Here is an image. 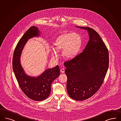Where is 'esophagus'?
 <instances>
[{
    "label": "esophagus",
    "instance_id": "esophagus-1",
    "mask_svg": "<svg viewBox=\"0 0 121 121\" xmlns=\"http://www.w3.org/2000/svg\"><path fill=\"white\" fill-rule=\"evenodd\" d=\"M60 72H61V73H64V72H65V69H63V68L61 69H60Z\"/></svg>",
    "mask_w": 121,
    "mask_h": 121
}]
</instances>
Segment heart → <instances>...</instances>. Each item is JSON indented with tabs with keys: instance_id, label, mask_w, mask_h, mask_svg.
Instances as JSON below:
<instances>
[{
	"instance_id": "obj_1",
	"label": "heart",
	"mask_w": 121,
	"mask_h": 121,
	"mask_svg": "<svg viewBox=\"0 0 121 121\" xmlns=\"http://www.w3.org/2000/svg\"><path fill=\"white\" fill-rule=\"evenodd\" d=\"M55 47H51L50 50L54 57L58 56V51L62 49L64 57L67 59L74 58L80 50L82 45L81 36L76 33L64 34L59 36L55 41Z\"/></svg>"
}]
</instances>
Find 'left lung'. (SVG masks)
<instances>
[{
	"mask_svg": "<svg viewBox=\"0 0 121 121\" xmlns=\"http://www.w3.org/2000/svg\"><path fill=\"white\" fill-rule=\"evenodd\" d=\"M88 32L89 40L83 52L64 63L66 68L67 90L76 100H84L99 89L109 65L108 52L98 34L88 27L76 26Z\"/></svg>",
	"mask_w": 121,
	"mask_h": 121,
	"instance_id": "left-lung-1",
	"label": "left lung"
}]
</instances>
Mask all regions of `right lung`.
<instances>
[{"label":"right lung","instance_id":"obj_1","mask_svg":"<svg viewBox=\"0 0 121 121\" xmlns=\"http://www.w3.org/2000/svg\"><path fill=\"white\" fill-rule=\"evenodd\" d=\"M39 37L41 33L38 27L33 26L29 29L18 42L13 59V70L20 87L29 98L35 101L43 100L49 96L51 84L60 73L58 65L48 68L40 75L35 77L28 75L23 69L21 57L24 48L29 39Z\"/></svg>","mask_w":121,"mask_h":121}]
</instances>
